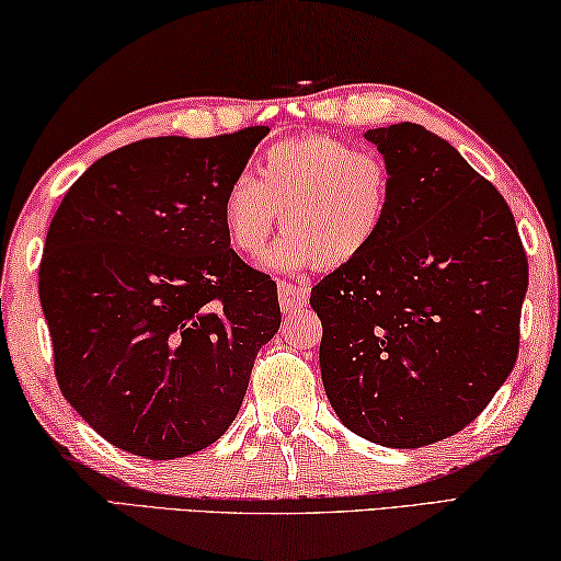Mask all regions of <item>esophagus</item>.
<instances>
[{
    "mask_svg": "<svg viewBox=\"0 0 561 561\" xmlns=\"http://www.w3.org/2000/svg\"><path fill=\"white\" fill-rule=\"evenodd\" d=\"M278 300L286 316L298 313L300 308L308 306V288L293 286V283H278Z\"/></svg>",
    "mask_w": 561,
    "mask_h": 561,
    "instance_id": "obj_1",
    "label": "esophagus"
}]
</instances>
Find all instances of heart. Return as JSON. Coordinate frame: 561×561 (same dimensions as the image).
Returning <instances> with one entry per match:
<instances>
[{
	"label": "heart",
	"mask_w": 561,
	"mask_h": 561,
	"mask_svg": "<svg viewBox=\"0 0 561 561\" xmlns=\"http://www.w3.org/2000/svg\"><path fill=\"white\" fill-rule=\"evenodd\" d=\"M390 208V169L378 153L335 136H302L263 153L259 176L236 173L224 194V226L238 253L255 255L283 214L288 228L265 268H341L380 236Z\"/></svg>",
	"instance_id": "b5f03b06"
}]
</instances>
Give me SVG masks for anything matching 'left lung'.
I'll list each match as a JSON object with an SVG mask.
<instances>
[{
  "label": "left lung",
  "mask_w": 561,
  "mask_h": 561,
  "mask_svg": "<svg viewBox=\"0 0 561 561\" xmlns=\"http://www.w3.org/2000/svg\"><path fill=\"white\" fill-rule=\"evenodd\" d=\"M390 208L360 259L310 290L320 373L347 430L382 447L439 443L512 373L527 255L507 201L420 124L370 128Z\"/></svg>",
  "instance_id": "1"
}]
</instances>
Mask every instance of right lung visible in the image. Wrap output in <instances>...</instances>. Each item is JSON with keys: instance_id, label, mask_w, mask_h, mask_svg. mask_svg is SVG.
I'll use <instances>...</instances> for the list:
<instances>
[{"instance_id": "right-lung-1", "label": "right lung", "mask_w": 561, "mask_h": 561, "mask_svg": "<svg viewBox=\"0 0 561 561\" xmlns=\"http://www.w3.org/2000/svg\"><path fill=\"white\" fill-rule=\"evenodd\" d=\"M268 126L101 156L51 218L39 300L64 398L106 443L176 460L231 427L278 333V288L238 259L224 194Z\"/></svg>"}]
</instances>
